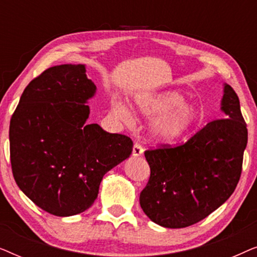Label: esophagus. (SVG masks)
I'll use <instances>...</instances> for the list:
<instances>
[{
    "mask_svg": "<svg viewBox=\"0 0 257 257\" xmlns=\"http://www.w3.org/2000/svg\"><path fill=\"white\" fill-rule=\"evenodd\" d=\"M143 153H144V149H143V146L140 145L139 143H136L135 145H133L132 156H133V157H140V156H142Z\"/></svg>",
    "mask_w": 257,
    "mask_h": 257,
    "instance_id": "34e87169",
    "label": "esophagus"
}]
</instances>
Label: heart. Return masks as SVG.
Listing matches in <instances>:
<instances>
[{
  "instance_id": "heart-1",
  "label": "heart",
  "mask_w": 257,
  "mask_h": 257,
  "mask_svg": "<svg viewBox=\"0 0 257 257\" xmlns=\"http://www.w3.org/2000/svg\"><path fill=\"white\" fill-rule=\"evenodd\" d=\"M132 108L146 117L157 115L151 121L149 132L158 143L177 142L191 131L200 118L199 107L192 101L184 100L178 91L139 94L133 99ZM112 112L121 120H130L127 108L119 100L112 101Z\"/></svg>"
}]
</instances>
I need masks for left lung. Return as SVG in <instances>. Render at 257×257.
<instances>
[{
  "instance_id": "8db88e82",
  "label": "left lung",
  "mask_w": 257,
  "mask_h": 257,
  "mask_svg": "<svg viewBox=\"0 0 257 257\" xmlns=\"http://www.w3.org/2000/svg\"><path fill=\"white\" fill-rule=\"evenodd\" d=\"M220 108L224 118L208 122L184 145L145 152L151 177L139 201L154 223L192 226L223 205L236 188L248 131L237 94L226 83Z\"/></svg>"
}]
</instances>
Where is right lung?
Instances as JSON below:
<instances>
[{
	"label": "right lung",
	"mask_w": 257,
	"mask_h": 257,
	"mask_svg": "<svg viewBox=\"0 0 257 257\" xmlns=\"http://www.w3.org/2000/svg\"><path fill=\"white\" fill-rule=\"evenodd\" d=\"M96 92L84 64L52 66L29 83L10 120L16 184L52 215L90 208L104 175L132 153L128 137L86 124Z\"/></svg>",
	"instance_id": "add662e5"
}]
</instances>
